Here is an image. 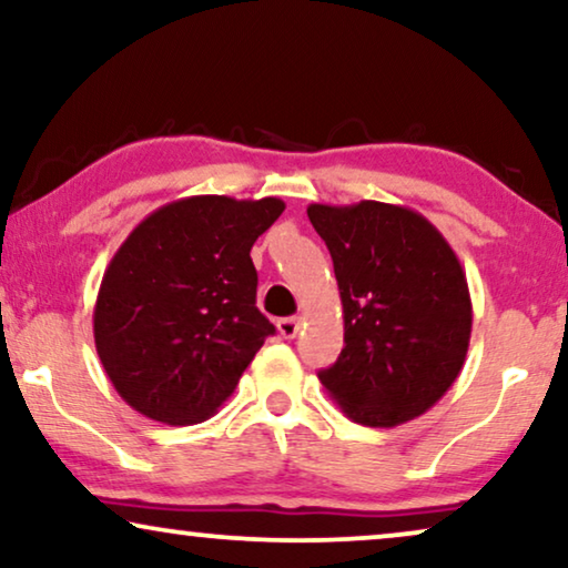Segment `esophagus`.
Here are the masks:
<instances>
[{
	"mask_svg": "<svg viewBox=\"0 0 568 568\" xmlns=\"http://www.w3.org/2000/svg\"><path fill=\"white\" fill-rule=\"evenodd\" d=\"M300 325H302L300 317H282V321L276 323V328L284 338H294L300 333Z\"/></svg>",
	"mask_w": 568,
	"mask_h": 568,
	"instance_id": "34e87169",
	"label": "esophagus"
}]
</instances>
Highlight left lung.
I'll return each mask as SVG.
<instances>
[{"instance_id":"8db88e82","label":"left lung","mask_w":568,"mask_h":568,"mask_svg":"<svg viewBox=\"0 0 568 568\" xmlns=\"http://www.w3.org/2000/svg\"><path fill=\"white\" fill-rule=\"evenodd\" d=\"M344 305V348L317 377L356 424L422 416L460 375L473 307L465 271L442 232L414 209L359 201L310 204Z\"/></svg>"}]
</instances>
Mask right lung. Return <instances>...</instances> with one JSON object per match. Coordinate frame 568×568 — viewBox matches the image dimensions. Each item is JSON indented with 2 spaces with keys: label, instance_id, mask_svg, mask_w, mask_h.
I'll return each mask as SVG.
<instances>
[{
  "label": "right lung",
  "instance_id": "obj_1",
  "mask_svg": "<svg viewBox=\"0 0 568 568\" xmlns=\"http://www.w3.org/2000/svg\"><path fill=\"white\" fill-rule=\"evenodd\" d=\"M282 199L189 196L123 240L100 282L92 331L108 379L131 408L199 424L230 398L276 328L255 307L251 247Z\"/></svg>",
  "mask_w": 568,
  "mask_h": 568
}]
</instances>
